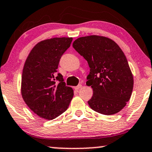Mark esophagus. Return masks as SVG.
<instances>
[{
    "label": "esophagus",
    "mask_w": 152,
    "mask_h": 152,
    "mask_svg": "<svg viewBox=\"0 0 152 152\" xmlns=\"http://www.w3.org/2000/svg\"><path fill=\"white\" fill-rule=\"evenodd\" d=\"M81 87H82V85H79L76 86V87H75L74 88H75V90H78V89H80Z\"/></svg>",
    "instance_id": "1"
}]
</instances>
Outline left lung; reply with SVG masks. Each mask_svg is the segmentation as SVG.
<instances>
[{
    "instance_id": "8db88e82",
    "label": "left lung",
    "mask_w": 152,
    "mask_h": 152,
    "mask_svg": "<svg viewBox=\"0 0 152 152\" xmlns=\"http://www.w3.org/2000/svg\"><path fill=\"white\" fill-rule=\"evenodd\" d=\"M72 46L90 67L86 84L93 89L88 102L91 109L108 115L121 111L130 100L134 85L121 48L112 39L98 35L80 37Z\"/></svg>"
}]
</instances>
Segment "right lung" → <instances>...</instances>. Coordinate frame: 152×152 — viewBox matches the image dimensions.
I'll return each instance as SVG.
<instances>
[{
    "label": "right lung",
    "instance_id": "right-lung-1",
    "mask_svg": "<svg viewBox=\"0 0 152 152\" xmlns=\"http://www.w3.org/2000/svg\"><path fill=\"white\" fill-rule=\"evenodd\" d=\"M72 37L45 39L34 46L22 70L21 94L28 107L39 117L53 120L68 108L74 92L57 74L61 56Z\"/></svg>",
    "mask_w": 152,
    "mask_h": 152
}]
</instances>
